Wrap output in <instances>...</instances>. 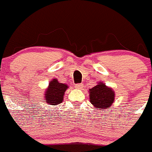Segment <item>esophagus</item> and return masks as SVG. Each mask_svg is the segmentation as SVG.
Here are the masks:
<instances>
[{
    "instance_id": "esophagus-1",
    "label": "esophagus",
    "mask_w": 152,
    "mask_h": 152,
    "mask_svg": "<svg viewBox=\"0 0 152 152\" xmlns=\"http://www.w3.org/2000/svg\"><path fill=\"white\" fill-rule=\"evenodd\" d=\"M84 87V85L83 83H79V84H76L75 85V88L76 89H83Z\"/></svg>"
}]
</instances>
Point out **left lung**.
I'll return each mask as SVG.
<instances>
[{"label":"left lung","instance_id":"obj_1","mask_svg":"<svg viewBox=\"0 0 152 152\" xmlns=\"http://www.w3.org/2000/svg\"><path fill=\"white\" fill-rule=\"evenodd\" d=\"M88 92L90 102L94 109L104 111L110 108L115 100L114 90L103 82H99L97 86L89 89Z\"/></svg>","mask_w":152,"mask_h":152}]
</instances>
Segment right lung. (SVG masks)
Segmentation results:
<instances>
[{
    "instance_id": "add662e5",
    "label": "right lung",
    "mask_w": 152,
    "mask_h": 152,
    "mask_svg": "<svg viewBox=\"0 0 152 152\" xmlns=\"http://www.w3.org/2000/svg\"><path fill=\"white\" fill-rule=\"evenodd\" d=\"M66 84L59 83L55 78L49 82V86L44 93V100L48 105L56 106L61 103L64 100L65 91L68 89Z\"/></svg>"
}]
</instances>
